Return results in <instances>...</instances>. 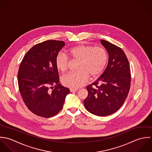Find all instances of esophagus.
Here are the masks:
<instances>
[{
	"mask_svg": "<svg viewBox=\"0 0 152 152\" xmlns=\"http://www.w3.org/2000/svg\"><path fill=\"white\" fill-rule=\"evenodd\" d=\"M70 91L71 92H75V91H78V89H73V88H71L70 89Z\"/></svg>",
	"mask_w": 152,
	"mask_h": 152,
	"instance_id": "1",
	"label": "esophagus"
}]
</instances>
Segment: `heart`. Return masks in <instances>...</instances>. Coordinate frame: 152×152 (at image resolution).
<instances>
[{"instance_id": "heart-1", "label": "heart", "mask_w": 152, "mask_h": 152, "mask_svg": "<svg viewBox=\"0 0 152 152\" xmlns=\"http://www.w3.org/2000/svg\"><path fill=\"white\" fill-rule=\"evenodd\" d=\"M69 55L75 61H79L77 72L70 73L63 79V84L73 89L82 86L88 80L89 76L96 77L103 71L107 61V53L102 47L80 45L71 48ZM57 68L62 73L66 72L69 67L68 57L59 53L55 61Z\"/></svg>"}]
</instances>
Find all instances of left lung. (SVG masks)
<instances>
[{
    "label": "left lung",
    "instance_id": "8db88e82",
    "mask_svg": "<svg viewBox=\"0 0 152 152\" xmlns=\"http://www.w3.org/2000/svg\"><path fill=\"white\" fill-rule=\"evenodd\" d=\"M109 55L103 73L86 88L84 100L88 111L99 116L110 115L124 103L130 88V70L128 59L121 48L104 40H100Z\"/></svg>",
    "mask_w": 152,
    "mask_h": 152
}]
</instances>
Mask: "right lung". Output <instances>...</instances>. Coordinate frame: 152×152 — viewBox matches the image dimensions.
I'll return each instance as SVG.
<instances>
[{
    "label": "right lung",
    "instance_id": "add662e5",
    "mask_svg": "<svg viewBox=\"0 0 152 152\" xmlns=\"http://www.w3.org/2000/svg\"><path fill=\"white\" fill-rule=\"evenodd\" d=\"M64 45L63 41L55 40L38 43L26 53L20 64L18 74L19 91L27 107L37 116L48 118L58 114L70 92L59 83L55 63ZM53 85L55 88L50 87Z\"/></svg>",
    "mask_w": 152,
    "mask_h": 152
}]
</instances>
